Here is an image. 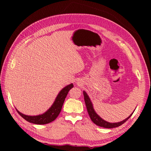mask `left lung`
<instances>
[{"mask_svg": "<svg viewBox=\"0 0 151 151\" xmlns=\"http://www.w3.org/2000/svg\"><path fill=\"white\" fill-rule=\"evenodd\" d=\"M83 94H84V99H85V102L86 104V109H87L88 113L89 114V116H90L91 121H93L94 124L98 125V126H99V127L106 128V129H112V128L118 127L119 126H121V125H122L123 123H124V122H126L127 120L132 116V113L129 117H127V119H125L122 121H121L119 122H114V123H111V122H107L106 121H104V120H103L102 118H101V117L96 114V112L94 111L93 104H92L91 99H90V98H89L88 94H86L85 91H83Z\"/></svg>", "mask_w": 151, "mask_h": 151, "instance_id": "8db88e82", "label": "left lung"}]
</instances>
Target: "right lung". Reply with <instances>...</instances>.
Masks as SVG:
<instances>
[{"mask_svg":"<svg viewBox=\"0 0 151 151\" xmlns=\"http://www.w3.org/2000/svg\"><path fill=\"white\" fill-rule=\"evenodd\" d=\"M74 86L73 84L71 83L70 85L66 86L65 88H63L60 91V93L56 98L54 103L51 106L50 108L45 113L37 116H29L25 115V114L21 113L19 111H17L20 116L22 118L26 120L27 121L31 122L33 124H48L49 122H52L53 121L57 119V117L60 114L63 105L64 101L65 100L66 96H67V94L71 88Z\"/></svg>","mask_w":151,"mask_h":151,"instance_id":"right-lung-1","label":"right lung"}]
</instances>
